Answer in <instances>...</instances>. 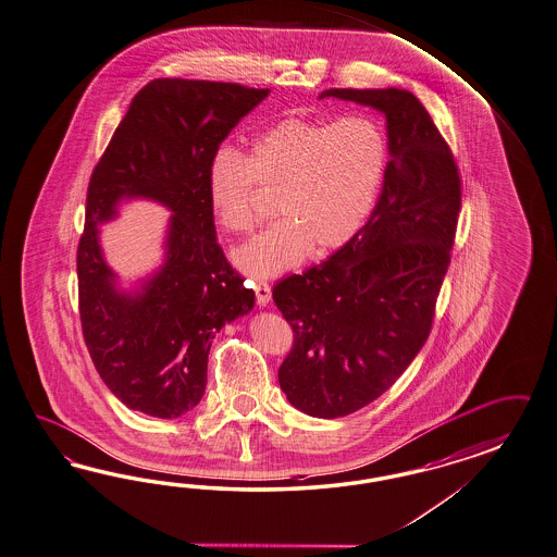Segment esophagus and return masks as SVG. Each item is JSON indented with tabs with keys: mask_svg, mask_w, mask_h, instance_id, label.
Here are the masks:
<instances>
[{
	"mask_svg": "<svg viewBox=\"0 0 557 557\" xmlns=\"http://www.w3.org/2000/svg\"><path fill=\"white\" fill-rule=\"evenodd\" d=\"M257 304L268 306L271 301V287L268 282H257L256 284Z\"/></svg>",
	"mask_w": 557,
	"mask_h": 557,
	"instance_id": "esophagus-1",
	"label": "esophagus"
}]
</instances>
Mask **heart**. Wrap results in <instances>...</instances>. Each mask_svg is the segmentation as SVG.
<instances>
[{"label":"heart","mask_w":557,"mask_h":557,"mask_svg":"<svg viewBox=\"0 0 557 557\" xmlns=\"http://www.w3.org/2000/svg\"><path fill=\"white\" fill-rule=\"evenodd\" d=\"M389 164V141L371 115L310 120L292 115L251 139L247 156L214 151L209 202L231 233L256 226L257 184L277 190V223L235 249L240 270L259 280L296 268L312 253L345 247L375 209Z\"/></svg>","instance_id":"heart-1"}]
</instances>
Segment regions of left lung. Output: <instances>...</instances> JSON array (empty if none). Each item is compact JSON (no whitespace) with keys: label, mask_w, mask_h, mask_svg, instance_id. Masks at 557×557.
Masks as SVG:
<instances>
[{"label":"left lung","mask_w":557,"mask_h":557,"mask_svg":"<svg viewBox=\"0 0 557 557\" xmlns=\"http://www.w3.org/2000/svg\"><path fill=\"white\" fill-rule=\"evenodd\" d=\"M324 97L383 113L389 141L367 225L329 261L273 287L294 331L280 387L296 409L334 420L387 392L428 341L462 193L450 148L413 92L329 89Z\"/></svg>","instance_id":"1"}]
</instances>
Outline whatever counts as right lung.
Returning a JSON list of instances; mask_svg holds the SVG:
<instances>
[{
	"instance_id": "right-lung-1",
	"label": "right lung",
	"mask_w": 557,
	"mask_h": 557,
	"mask_svg": "<svg viewBox=\"0 0 557 557\" xmlns=\"http://www.w3.org/2000/svg\"><path fill=\"white\" fill-rule=\"evenodd\" d=\"M268 95L237 83L156 78L134 97L92 170L76 253L81 324L95 369L134 411L172 420L195 409L214 336L256 306L216 243L207 172L231 129ZM136 197L173 214L161 265L123 290L98 226Z\"/></svg>"
}]
</instances>
